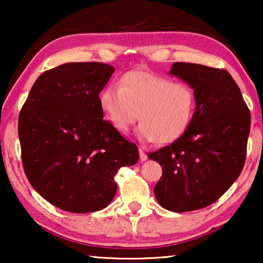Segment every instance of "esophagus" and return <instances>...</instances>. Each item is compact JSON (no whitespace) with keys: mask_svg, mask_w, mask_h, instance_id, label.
I'll list each match as a JSON object with an SVG mask.
<instances>
[{"mask_svg":"<svg viewBox=\"0 0 263 263\" xmlns=\"http://www.w3.org/2000/svg\"><path fill=\"white\" fill-rule=\"evenodd\" d=\"M139 153H140V160H141V161H146V160H147V154L144 152V149L139 148Z\"/></svg>","mask_w":263,"mask_h":263,"instance_id":"obj_1","label":"esophagus"}]
</instances>
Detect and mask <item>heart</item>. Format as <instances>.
Returning a JSON list of instances; mask_svg holds the SVG:
<instances>
[{"label":"heart","mask_w":263,"mask_h":263,"mask_svg":"<svg viewBox=\"0 0 263 263\" xmlns=\"http://www.w3.org/2000/svg\"><path fill=\"white\" fill-rule=\"evenodd\" d=\"M100 103L118 132H127L139 117L138 137L141 140L168 144L189 127L196 95L188 83L145 70H131L119 80V86L109 84L101 91Z\"/></svg>","instance_id":"obj_1"}]
</instances>
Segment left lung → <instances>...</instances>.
I'll use <instances>...</instances> for the list:
<instances>
[{
  "mask_svg": "<svg viewBox=\"0 0 263 263\" xmlns=\"http://www.w3.org/2000/svg\"><path fill=\"white\" fill-rule=\"evenodd\" d=\"M169 73L194 89L196 109L179 139L148 154L162 168L154 195L166 210H199L219 199L241 173L251 112L228 70L174 62Z\"/></svg>",
  "mask_w": 263,
  "mask_h": 263,
  "instance_id": "8db88e82",
  "label": "left lung"
}]
</instances>
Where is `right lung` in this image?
<instances>
[{"label":"right lung","mask_w":263,"mask_h":263,"mask_svg":"<svg viewBox=\"0 0 263 263\" xmlns=\"http://www.w3.org/2000/svg\"><path fill=\"white\" fill-rule=\"evenodd\" d=\"M115 68L69 62L44 72L18 117L22 162L31 185L61 210L108 206L118 169L139 160L136 144L103 119L100 92Z\"/></svg>","instance_id":"1"}]
</instances>
